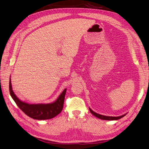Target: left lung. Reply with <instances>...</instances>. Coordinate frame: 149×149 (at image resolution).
Masks as SVG:
<instances>
[{
  "instance_id": "left-lung-1",
  "label": "left lung",
  "mask_w": 149,
  "mask_h": 149,
  "mask_svg": "<svg viewBox=\"0 0 149 149\" xmlns=\"http://www.w3.org/2000/svg\"><path fill=\"white\" fill-rule=\"evenodd\" d=\"M90 109V111L91 112V113H92V114H93L95 116H96L98 118H100L101 119H103V120H118V119H121V118L124 117V116H125V114L124 115H122V116H118V117H113V116H104V115H102V114H99L97 113L94 112L93 111H92V109H91L90 108H89Z\"/></svg>"
}]
</instances>
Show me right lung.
<instances>
[{"label": "right lung", "instance_id": "add662e5", "mask_svg": "<svg viewBox=\"0 0 149 149\" xmlns=\"http://www.w3.org/2000/svg\"><path fill=\"white\" fill-rule=\"evenodd\" d=\"M66 88L62 92L56 102L47 104H28L22 102L13 93L11 80L9 81V91L12 98L22 111L29 117L38 120H45L53 118L59 114L64 107Z\"/></svg>", "mask_w": 149, "mask_h": 149}]
</instances>
